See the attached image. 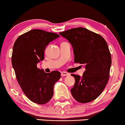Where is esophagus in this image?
<instances>
[{"instance_id":"obj_1","label":"esophagus","mask_w":125,"mask_h":125,"mask_svg":"<svg viewBox=\"0 0 125 125\" xmlns=\"http://www.w3.org/2000/svg\"><path fill=\"white\" fill-rule=\"evenodd\" d=\"M69 74L65 72H62L61 73V76H69Z\"/></svg>"}]
</instances>
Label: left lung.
<instances>
[{
	"label": "left lung",
	"instance_id": "8db88e82",
	"mask_svg": "<svg viewBox=\"0 0 125 125\" xmlns=\"http://www.w3.org/2000/svg\"><path fill=\"white\" fill-rule=\"evenodd\" d=\"M59 34L72 44L74 62L85 67L82 77L71 74L75 78L72 95L80 103L93 101L103 92L110 76L112 57L107 42L99 34L83 27Z\"/></svg>",
	"mask_w": 125,
	"mask_h": 125
}]
</instances>
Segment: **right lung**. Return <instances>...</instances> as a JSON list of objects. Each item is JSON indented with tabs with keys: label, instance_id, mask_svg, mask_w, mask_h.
Instances as JSON below:
<instances>
[{
	"label": "right lung",
	"instance_id": "obj_1",
	"mask_svg": "<svg viewBox=\"0 0 125 125\" xmlns=\"http://www.w3.org/2000/svg\"><path fill=\"white\" fill-rule=\"evenodd\" d=\"M59 37L55 33L32 30L19 36L13 45L11 60L16 79L27 98L37 104L51 100L54 83L61 77L59 71L47 73L37 67L44 59L46 47Z\"/></svg>",
	"mask_w": 125,
	"mask_h": 125
}]
</instances>
